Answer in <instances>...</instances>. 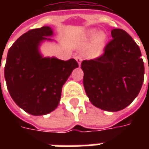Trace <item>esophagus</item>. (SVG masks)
<instances>
[{"instance_id": "esophagus-1", "label": "esophagus", "mask_w": 149, "mask_h": 149, "mask_svg": "<svg viewBox=\"0 0 149 149\" xmlns=\"http://www.w3.org/2000/svg\"><path fill=\"white\" fill-rule=\"evenodd\" d=\"M75 59H76V61H77L78 65H81V61H82V57H81V56H77L75 57Z\"/></svg>"}]
</instances>
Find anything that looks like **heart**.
<instances>
[{
    "label": "heart",
    "mask_w": 149,
    "mask_h": 149,
    "mask_svg": "<svg viewBox=\"0 0 149 149\" xmlns=\"http://www.w3.org/2000/svg\"><path fill=\"white\" fill-rule=\"evenodd\" d=\"M94 40L95 41L93 45L88 50V54L91 56H97L102 52L105 45V36L104 34L99 35L97 30L93 29L88 31L85 37L80 42V46H86L93 41Z\"/></svg>",
    "instance_id": "heart-1"
}]
</instances>
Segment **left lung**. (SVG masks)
Listing matches in <instances>:
<instances>
[{
	"label": "left lung",
	"instance_id": "left-lung-1",
	"mask_svg": "<svg viewBox=\"0 0 149 149\" xmlns=\"http://www.w3.org/2000/svg\"><path fill=\"white\" fill-rule=\"evenodd\" d=\"M112 40L100 57L83 61L84 90L94 106L109 112L124 109L141 91L144 75L141 52L125 30L111 31Z\"/></svg>",
	"mask_w": 149,
	"mask_h": 149
}]
</instances>
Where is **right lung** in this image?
<instances>
[{"mask_svg": "<svg viewBox=\"0 0 149 149\" xmlns=\"http://www.w3.org/2000/svg\"><path fill=\"white\" fill-rule=\"evenodd\" d=\"M52 36L49 26L29 30L15 41L7 55V88L15 103L31 115H46L57 108L63 85L78 67L74 59L62 61L41 55L40 45L52 40Z\"/></svg>", "mask_w": 149, "mask_h": 149, "instance_id": "add662e5", "label": "right lung"}]
</instances>
